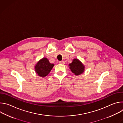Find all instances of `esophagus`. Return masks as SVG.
I'll use <instances>...</instances> for the list:
<instances>
[{"label": "esophagus", "mask_w": 123, "mask_h": 123, "mask_svg": "<svg viewBox=\"0 0 123 123\" xmlns=\"http://www.w3.org/2000/svg\"><path fill=\"white\" fill-rule=\"evenodd\" d=\"M59 64H62V65H64L65 64V62L64 61H59Z\"/></svg>", "instance_id": "esophagus-1"}]
</instances>
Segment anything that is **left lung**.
<instances>
[{
    "mask_svg": "<svg viewBox=\"0 0 123 123\" xmlns=\"http://www.w3.org/2000/svg\"><path fill=\"white\" fill-rule=\"evenodd\" d=\"M69 66L72 72L76 75L81 74L84 71L85 67L77 59H74L72 63L69 64Z\"/></svg>",
    "mask_w": 123,
    "mask_h": 123,
    "instance_id": "left-lung-1",
    "label": "left lung"
}]
</instances>
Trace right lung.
Here are the masks:
<instances>
[{"label": "right lung", "instance_id": "right-lung-1", "mask_svg": "<svg viewBox=\"0 0 123 123\" xmlns=\"http://www.w3.org/2000/svg\"><path fill=\"white\" fill-rule=\"evenodd\" d=\"M54 66V64L50 63L47 58H43L36 65L35 71L38 75L44 77L49 73Z\"/></svg>", "mask_w": 123, "mask_h": 123}]
</instances>
